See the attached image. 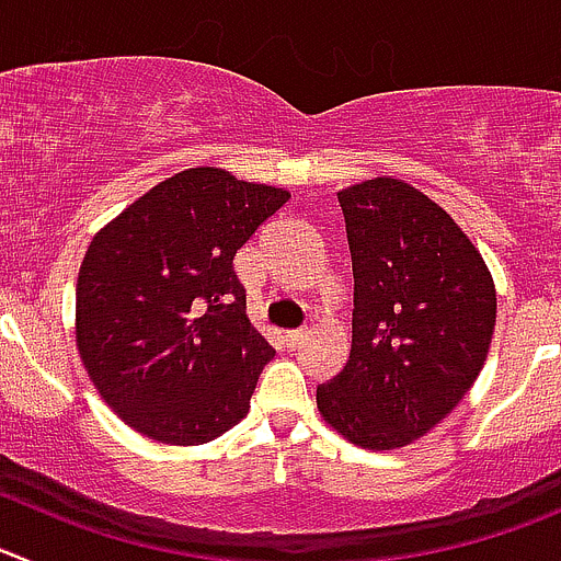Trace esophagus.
Segmentation results:
<instances>
[{
	"mask_svg": "<svg viewBox=\"0 0 561 561\" xmlns=\"http://www.w3.org/2000/svg\"><path fill=\"white\" fill-rule=\"evenodd\" d=\"M282 340H285V345L290 348V352H296V348H301V343L307 340V332L305 329H296V332H287Z\"/></svg>",
	"mask_w": 561,
	"mask_h": 561,
	"instance_id": "obj_1",
	"label": "esophagus"
}]
</instances>
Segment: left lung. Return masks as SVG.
Masks as SVG:
<instances>
[{"label": "left lung", "instance_id": "left-lung-1", "mask_svg": "<svg viewBox=\"0 0 561 561\" xmlns=\"http://www.w3.org/2000/svg\"><path fill=\"white\" fill-rule=\"evenodd\" d=\"M352 249V354L318 385V412L368 451L432 432L484 368L495 285L446 209L404 180L337 193Z\"/></svg>", "mask_w": 561, "mask_h": 561}]
</instances>
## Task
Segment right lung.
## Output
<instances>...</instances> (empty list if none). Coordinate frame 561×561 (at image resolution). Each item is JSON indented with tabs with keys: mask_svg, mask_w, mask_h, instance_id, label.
I'll list each match as a JSON object with an SVG mask.
<instances>
[{
	"mask_svg": "<svg viewBox=\"0 0 561 561\" xmlns=\"http://www.w3.org/2000/svg\"><path fill=\"white\" fill-rule=\"evenodd\" d=\"M290 198L187 169L99 229L77 279V348L110 410L169 446L240 423L274 348L245 318L232 260Z\"/></svg>",
	"mask_w": 561,
	"mask_h": 561,
	"instance_id": "1",
	"label": "right lung"
}]
</instances>
